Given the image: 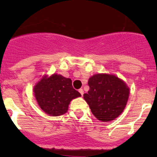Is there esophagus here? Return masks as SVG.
I'll return each instance as SVG.
<instances>
[{"label":"esophagus","instance_id":"esophagus-1","mask_svg":"<svg viewBox=\"0 0 157 157\" xmlns=\"http://www.w3.org/2000/svg\"><path fill=\"white\" fill-rule=\"evenodd\" d=\"M79 92H80V95H81V96H83V93H84V92H83V89H80V90H79Z\"/></svg>","mask_w":157,"mask_h":157}]
</instances>
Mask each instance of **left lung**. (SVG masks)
Instances as JSON below:
<instances>
[{"label":"left lung","mask_w":157,"mask_h":157,"mask_svg":"<svg viewBox=\"0 0 157 157\" xmlns=\"http://www.w3.org/2000/svg\"><path fill=\"white\" fill-rule=\"evenodd\" d=\"M88 85L90 90L83 99L97 119L109 121L121 115L129 96V88L123 80L116 76L97 74L89 79Z\"/></svg>","instance_id":"8db88e82"}]
</instances>
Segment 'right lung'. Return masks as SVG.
<instances>
[{"label":"right lung","instance_id":"add662e5","mask_svg":"<svg viewBox=\"0 0 157 157\" xmlns=\"http://www.w3.org/2000/svg\"><path fill=\"white\" fill-rule=\"evenodd\" d=\"M34 95L40 108L52 116L66 113L71 101L81 96L73 87L72 80L60 74L45 76L35 86Z\"/></svg>","mask_w":157,"mask_h":157}]
</instances>
